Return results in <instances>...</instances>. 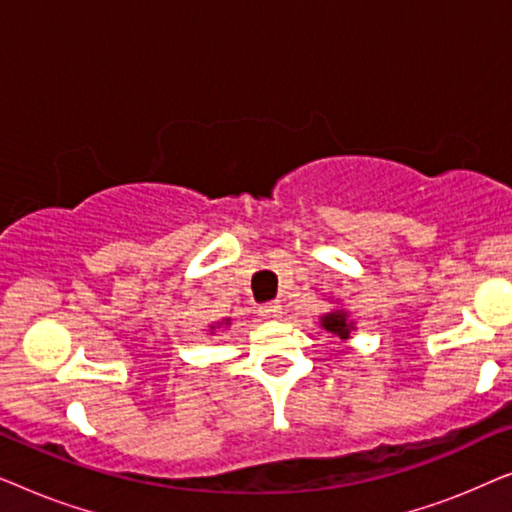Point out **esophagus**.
I'll return each mask as SVG.
<instances>
[{
  "label": "esophagus",
  "instance_id": "1",
  "mask_svg": "<svg viewBox=\"0 0 512 512\" xmlns=\"http://www.w3.org/2000/svg\"><path fill=\"white\" fill-rule=\"evenodd\" d=\"M258 314H261L263 319H279V314H282V305L277 303H265V305H261L258 307Z\"/></svg>",
  "mask_w": 512,
  "mask_h": 512
}]
</instances>
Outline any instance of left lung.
<instances>
[{"instance_id":"obj_1","label":"left lung","mask_w":512,"mask_h":512,"mask_svg":"<svg viewBox=\"0 0 512 512\" xmlns=\"http://www.w3.org/2000/svg\"><path fill=\"white\" fill-rule=\"evenodd\" d=\"M321 328H326L335 338L347 340L349 333L354 331V321H349V314L345 310H333L321 317Z\"/></svg>"}]
</instances>
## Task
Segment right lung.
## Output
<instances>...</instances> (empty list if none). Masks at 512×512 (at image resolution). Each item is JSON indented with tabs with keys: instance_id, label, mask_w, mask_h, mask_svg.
Returning a JSON list of instances; mask_svg holds the SVG:
<instances>
[{
	"instance_id": "obj_1",
	"label": "right lung",
	"mask_w": 512,
	"mask_h": 512,
	"mask_svg": "<svg viewBox=\"0 0 512 512\" xmlns=\"http://www.w3.org/2000/svg\"><path fill=\"white\" fill-rule=\"evenodd\" d=\"M228 324H230V319H226V326H228ZM209 328H212V331H214V328H216V326H209Z\"/></svg>"
}]
</instances>
